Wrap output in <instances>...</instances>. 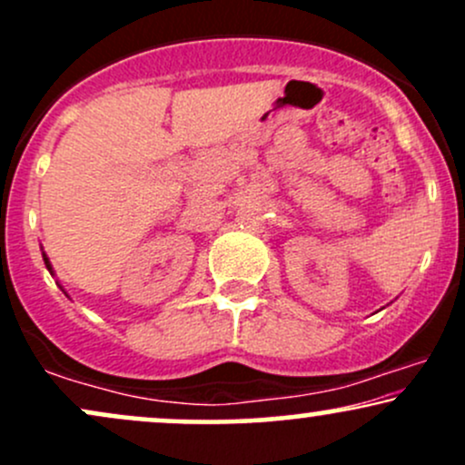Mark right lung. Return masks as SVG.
I'll return each mask as SVG.
<instances>
[{
    "label": "right lung",
    "instance_id": "obj_1",
    "mask_svg": "<svg viewBox=\"0 0 465 465\" xmlns=\"http://www.w3.org/2000/svg\"><path fill=\"white\" fill-rule=\"evenodd\" d=\"M44 260H45V266H47V271H50V273H52V264H50V260L45 258V253H44Z\"/></svg>",
    "mask_w": 465,
    "mask_h": 465
}]
</instances>
